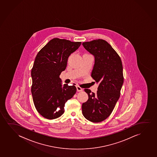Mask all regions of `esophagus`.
<instances>
[{"label":"esophagus","instance_id":"esophagus-1","mask_svg":"<svg viewBox=\"0 0 157 157\" xmlns=\"http://www.w3.org/2000/svg\"><path fill=\"white\" fill-rule=\"evenodd\" d=\"M76 89H77V91L78 92H80V91H83V89L81 88L79 86H76Z\"/></svg>","mask_w":157,"mask_h":157}]
</instances>
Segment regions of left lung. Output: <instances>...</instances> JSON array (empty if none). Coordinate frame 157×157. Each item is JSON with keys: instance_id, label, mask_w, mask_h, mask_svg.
Here are the masks:
<instances>
[{"instance_id": "1", "label": "left lung", "mask_w": 157, "mask_h": 157, "mask_svg": "<svg viewBox=\"0 0 157 157\" xmlns=\"http://www.w3.org/2000/svg\"><path fill=\"white\" fill-rule=\"evenodd\" d=\"M84 48L94 56L91 77L99 84L97 93L84 89L89 96L82 106V113L92 122L106 119L119 98L123 83L121 60L113 48L105 40L83 42Z\"/></svg>"}]
</instances>
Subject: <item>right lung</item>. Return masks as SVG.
<instances>
[{
  "mask_svg": "<svg viewBox=\"0 0 157 157\" xmlns=\"http://www.w3.org/2000/svg\"><path fill=\"white\" fill-rule=\"evenodd\" d=\"M81 44L55 38L36 56L31 71V91L36 109L46 119H55L63 115L65 103L75 94V86H62L59 76L66 68L69 56Z\"/></svg>",
  "mask_w": 157,
  "mask_h": 157,
  "instance_id": "add662e5",
  "label": "right lung"
}]
</instances>
